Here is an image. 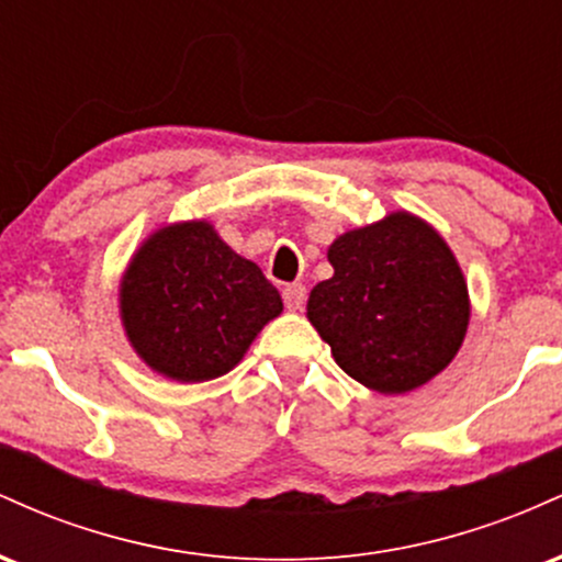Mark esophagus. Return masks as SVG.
<instances>
[{
  "mask_svg": "<svg viewBox=\"0 0 562 562\" xmlns=\"http://www.w3.org/2000/svg\"><path fill=\"white\" fill-rule=\"evenodd\" d=\"M282 299H285V306L290 312H299V308H303V303H306V285H301V282L285 285L282 288Z\"/></svg>",
  "mask_w": 562,
  "mask_h": 562,
  "instance_id": "1",
  "label": "esophagus"
}]
</instances>
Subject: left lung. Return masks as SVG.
<instances>
[{"label":"left lung","mask_w":562,"mask_h":562,"mask_svg":"<svg viewBox=\"0 0 562 562\" xmlns=\"http://www.w3.org/2000/svg\"><path fill=\"white\" fill-rule=\"evenodd\" d=\"M335 274L312 290L308 322L346 375L406 393L447 367L465 338L468 285L449 245L417 216H385L340 235Z\"/></svg>","instance_id":"left-lung-1"}]
</instances>
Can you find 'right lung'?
Returning a JSON list of instances; mask_svg holds the SVG:
<instances>
[{"label": "right lung", "mask_w": 562, "mask_h": 562, "mask_svg": "<svg viewBox=\"0 0 562 562\" xmlns=\"http://www.w3.org/2000/svg\"><path fill=\"white\" fill-rule=\"evenodd\" d=\"M280 312L272 282L205 222L156 232L121 282L132 346L153 370L182 383L229 372Z\"/></svg>", "instance_id": "1"}]
</instances>
